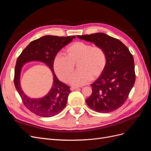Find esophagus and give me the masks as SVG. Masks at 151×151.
I'll return each mask as SVG.
<instances>
[{
	"instance_id": "34e87169",
	"label": "esophagus",
	"mask_w": 151,
	"mask_h": 151,
	"mask_svg": "<svg viewBox=\"0 0 151 151\" xmlns=\"http://www.w3.org/2000/svg\"><path fill=\"white\" fill-rule=\"evenodd\" d=\"M78 89H79L78 87H71V88H70V90L71 91H74V90Z\"/></svg>"
}]
</instances>
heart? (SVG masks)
<instances>
[{"instance_id": "obj_1", "label": "heart", "mask_w": 151, "mask_h": 151, "mask_svg": "<svg viewBox=\"0 0 151 151\" xmlns=\"http://www.w3.org/2000/svg\"><path fill=\"white\" fill-rule=\"evenodd\" d=\"M107 58L104 50L83 42H74L65 48V55H57L53 60V68L62 81L68 82L75 70H79L72 77L70 83L74 86L84 85L102 74L106 65Z\"/></svg>"}]
</instances>
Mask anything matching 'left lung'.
Instances as JSON below:
<instances>
[{"instance_id":"8db88e82","label":"left lung","mask_w":151,"mask_h":151,"mask_svg":"<svg viewBox=\"0 0 151 151\" xmlns=\"http://www.w3.org/2000/svg\"><path fill=\"white\" fill-rule=\"evenodd\" d=\"M77 36L101 47L107 58L102 74L91 84L92 94L86 99L87 104L99 113L116 110L125 103L135 83L133 56L121 41L106 34L97 33Z\"/></svg>"}]
</instances>
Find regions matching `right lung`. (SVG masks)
Instances as JSON below:
<instances>
[{
  "label": "right lung",
  "instance_id": "1",
  "mask_svg": "<svg viewBox=\"0 0 151 151\" xmlns=\"http://www.w3.org/2000/svg\"><path fill=\"white\" fill-rule=\"evenodd\" d=\"M75 36H63L46 35L31 42L17 58L14 71V85L24 106L35 115L52 117L60 113L66 106L70 87L57 78L53 70V60L57 53L75 38ZM38 61L45 63L53 74V85L49 93L43 98L31 99L26 96L20 84V75L25 63Z\"/></svg>",
  "mask_w": 151,
  "mask_h": 151
}]
</instances>
